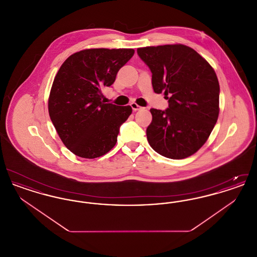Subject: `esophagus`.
I'll return each mask as SVG.
<instances>
[{"instance_id": "esophagus-1", "label": "esophagus", "mask_w": 257, "mask_h": 257, "mask_svg": "<svg viewBox=\"0 0 257 257\" xmlns=\"http://www.w3.org/2000/svg\"><path fill=\"white\" fill-rule=\"evenodd\" d=\"M130 106H131V108H132L133 110H135V111H136V110H139L142 109V107H141V106H139V105H138L137 103H135V102H132V103L130 104Z\"/></svg>"}]
</instances>
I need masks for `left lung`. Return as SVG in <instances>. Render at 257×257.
<instances>
[{
  "instance_id": "left-lung-1",
  "label": "left lung",
  "mask_w": 257,
  "mask_h": 257,
  "mask_svg": "<svg viewBox=\"0 0 257 257\" xmlns=\"http://www.w3.org/2000/svg\"><path fill=\"white\" fill-rule=\"evenodd\" d=\"M152 73L156 93L164 92L169 108L151 109L147 141L170 159L187 158L207 141L219 116L220 85L212 66L195 50L182 45L137 50Z\"/></svg>"
}]
</instances>
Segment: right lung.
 <instances>
[{"label":"right lung","mask_w":257,"mask_h":257,"mask_svg":"<svg viewBox=\"0 0 257 257\" xmlns=\"http://www.w3.org/2000/svg\"><path fill=\"white\" fill-rule=\"evenodd\" d=\"M134 49H86L67 58L56 75L48 110L63 145L75 155L93 159L108 153L117 142L130 106L101 101Z\"/></svg>","instance_id":"obj_1"}]
</instances>
